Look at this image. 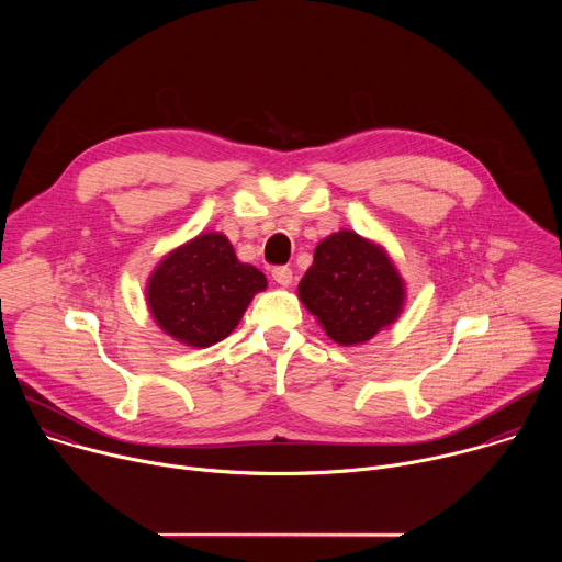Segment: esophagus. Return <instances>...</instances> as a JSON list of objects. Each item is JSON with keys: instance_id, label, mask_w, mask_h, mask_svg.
Returning <instances> with one entry per match:
<instances>
[{"instance_id": "obj_1", "label": "esophagus", "mask_w": 562, "mask_h": 562, "mask_svg": "<svg viewBox=\"0 0 562 562\" xmlns=\"http://www.w3.org/2000/svg\"><path fill=\"white\" fill-rule=\"evenodd\" d=\"M271 276L280 286H289L293 282V271L289 267H276Z\"/></svg>"}]
</instances>
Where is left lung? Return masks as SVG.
<instances>
[{
    "label": "left lung",
    "instance_id": "8db88e82",
    "mask_svg": "<svg viewBox=\"0 0 562 562\" xmlns=\"http://www.w3.org/2000/svg\"><path fill=\"white\" fill-rule=\"evenodd\" d=\"M297 297L334 342L356 347L395 323L407 286L382 245L342 228L315 247Z\"/></svg>",
    "mask_w": 562,
    "mask_h": 562
}]
</instances>
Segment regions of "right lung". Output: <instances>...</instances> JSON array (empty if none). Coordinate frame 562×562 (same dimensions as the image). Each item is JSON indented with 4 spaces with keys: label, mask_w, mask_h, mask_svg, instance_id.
<instances>
[{
    "label": "right lung",
    "mask_w": 562,
    "mask_h": 562,
    "mask_svg": "<svg viewBox=\"0 0 562 562\" xmlns=\"http://www.w3.org/2000/svg\"><path fill=\"white\" fill-rule=\"evenodd\" d=\"M265 289V273L239 262L226 235L209 231L157 262L146 282V304L167 336L204 349L224 340Z\"/></svg>",
    "instance_id": "right-lung-1"
}]
</instances>
